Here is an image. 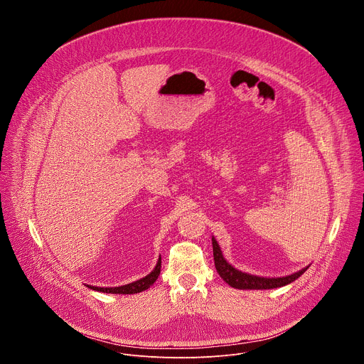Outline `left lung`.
<instances>
[{
  "mask_svg": "<svg viewBox=\"0 0 364 364\" xmlns=\"http://www.w3.org/2000/svg\"><path fill=\"white\" fill-rule=\"evenodd\" d=\"M212 243H213V256H215V265L216 269L220 275V278L229 284L232 288H237V289H272V288H279V287H285L291 282H294L295 279H298L306 269H301L292 275L288 277H282V278H264V277H256V275H250V274H245L237 271L236 268H233L230 264H228L226 259L223 257V253L219 247V243L216 242L215 237H212Z\"/></svg>",
  "mask_w": 364,
  "mask_h": 364,
  "instance_id": "left-lung-1",
  "label": "left lung"
}]
</instances>
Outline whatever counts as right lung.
<instances>
[{"label":"right lung","instance_id":"1","mask_svg":"<svg viewBox=\"0 0 364 364\" xmlns=\"http://www.w3.org/2000/svg\"><path fill=\"white\" fill-rule=\"evenodd\" d=\"M160 271H161V257L159 259L157 265H155L154 271L151 274H148L146 277L132 282V284H127V285H122V287H114V288H100V287H92V285H87V288L93 289V291H99V292H107V294H138V292H142L145 289H148L155 281L159 279V275H160Z\"/></svg>","mask_w":364,"mask_h":364}]
</instances>
